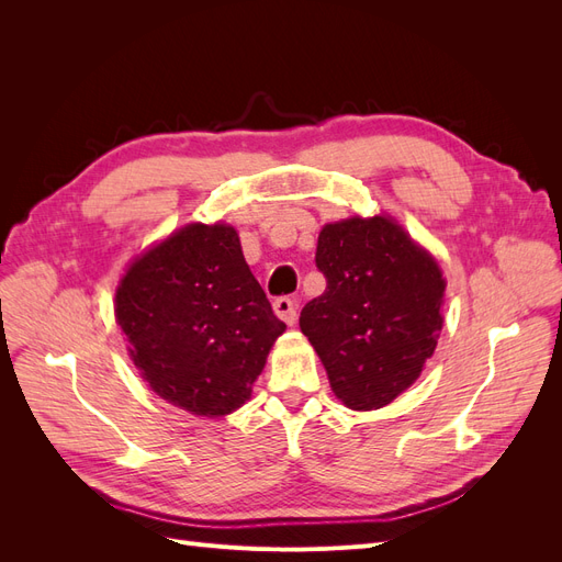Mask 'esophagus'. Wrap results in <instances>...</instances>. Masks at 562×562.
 <instances>
[{
    "instance_id": "1",
    "label": "esophagus",
    "mask_w": 562,
    "mask_h": 562,
    "mask_svg": "<svg viewBox=\"0 0 562 562\" xmlns=\"http://www.w3.org/2000/svg\"><path fill=\"white\" fill-rule=\"evenodd\" d=\"M274 314L288 323V326H293L295 318H297V300L295 297H279L274 300Z\"/></svg>"
}]
</instances>
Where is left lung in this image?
<instances>
[{
	"label": "left lung",
	"mask_w": 562,
	"mask_h": 562,
	"mask_svg": "<svg viewBox=\"0 0 562 562\" xmlns=\"http://www.w3.org/2000/svg\"><path fill=\"white\" fill-rule=\"evenodd\" d=\"M316 267L326 291L304 304L300 330L333 394L351 411H378L411 389L434 356L443 330V271L384 213L323 225Z\"/></svg>",
	"instance_id": "left-lung-1"
}]
</instances>
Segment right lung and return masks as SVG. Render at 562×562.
Returning <instances> with one entry per match:
<instances>
[{
  "instance_id": "right-lung-1",
  "label": "right lung",
  "mask_w": 562,
  "mask_h": 562,
  "mask_svg": "<svg viewBox=\"0 0 562 562\" xmlns=\"http://www.w3.org/2000/svg\"><path fill=\"white\" fill-rule=\"evenodd\" d=\"M114 316L147 386L209 419L250 398L285 330L223 220L190 223L135 255L119 279Z\"/></svg>"
}]
</instances>
